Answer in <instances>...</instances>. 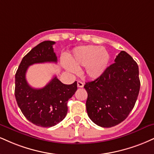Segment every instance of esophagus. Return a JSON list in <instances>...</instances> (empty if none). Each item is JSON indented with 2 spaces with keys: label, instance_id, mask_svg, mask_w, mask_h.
Returning a JSON list of instances; mask_svg holds the SVG:
<instances>
[{
  "label": "esophagus",
  "instance_id": "1",
  "mask_svg": "<svg viewBox=\"0 0 154 154\" xmlns=\"http://www.w3.org/2000/svg\"><path fill=\"white\" fill-rule=\"evenodd\" d=\"M77 87L78 88H83L84 87V83L81 81H77Z\"/></svg>",
  "mask_w": 154,
  "mask_h": 154
}]
</instances>
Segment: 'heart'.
Returning a JSON list of instances; mask_svg holds the SVG:
<instances>
[{
    "label": "heart",
    "instance_id": "heart-1",
    "mask_svg": "<svg viewBox=\"0 0 154 154\" xmlns=\"http://www.w3.org/2000/svg\"><path fill=\"white\" fill-rule=\"evenodd\" d=\"M107 51L96 46H84L76 48L69 57L70 64H66L68 71L77 72V68L85 66V73L92 79L98 78L104 73L108 64Z\"/></svg>",
    "mask_w": 154,
    "mask_h": 154
}]
</instances>
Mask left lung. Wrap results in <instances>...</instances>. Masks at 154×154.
<instances>
[{"label":"left lung","instance_id":"obj_1","mask_svg":"<svg viewBox=\"0 0 154 154\" xmlns=\"http://www.w3.org/2000/svg\"><path fill=\"white\" fill-rule=\"evenodd\" d=\"M140 85L138 64L128 54L121 51L100 77L85 83L89 118L103 128L123 122L136 104Z\"/></svg>","mask_w":154,"mask_h":154}]
</instances>
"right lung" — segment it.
Here are the masks:
<instances>
[{
  "instance_id": "right-lung-1",
  "label": "right lung",
  "mask_w": 154,
  "mask_h": 154,
  "mask_svg": "<svg viewBox=\"0 0 154 154\" xmlns=\"http://www.w3.org/2000/svg\"><path fill=\"white\" fill-rule=\"evenodd\" d=\"M52 41L38 44L22 59L15 75V97L22 113L38 126L56 125L66 117L67 101L77 90V82L64 85L55 76L43 88L35 89L28 84L26 73L29 66L44 62H57Z\"/></svg>"
}]
</instances>
